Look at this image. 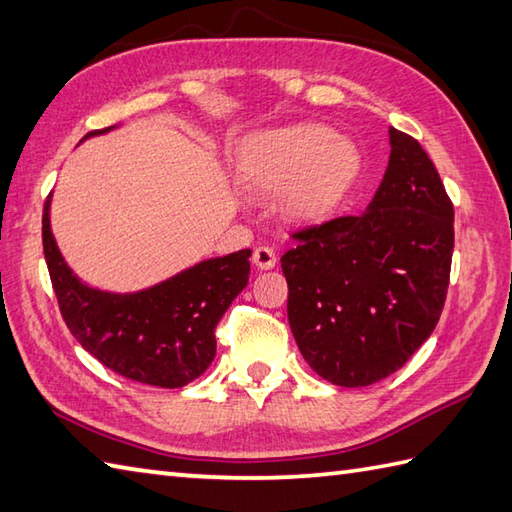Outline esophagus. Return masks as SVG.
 Wrapping results in <instances>:
<instances>
[{"label": "esophagus", "instance_id": "34e87169", "mask_svg": "<svg viewBox=\"0 0 512 512\" xmlns=\"http://www.w3.org/2000/svg\"><path fill=\"white\" fill-rule=\"evenodd\" d=\"M253 264H255L259 270L275 268V264H277L275 250L268 248V246H257V248L253 250Z\"/></svg>", "mask_w": 512, "mask_h": 512}]
</instances>
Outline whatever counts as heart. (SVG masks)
<instances>
[{"instance_id": "1", "label": "heart", "mask_w": 512, "mask_h": 512, "mask_svg": "<svg viewBox=\"0 0 512 512\" xmlns=\"http://www.w3.org/2000/svg\"><path fill=\"white\" fill-rule=\"evenodd\" d=\"M361 167L352 140L314 123L264 132L248 140L235 176L257 200H273L290 222H314L341 202Z\"/></svg>"}]
</instances>
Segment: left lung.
Wrapping results in <instances>:
<instances>
[{
    "mask_svg": "<svg viewBox=\"0 0 512 512\" xmlns=\"http://www.w3.org/2000/svg\"><path fill=\"white\" fill-rule=\"evenodd\" d=\"M389 165L361 215L295 233L281 257L288 321L321 378L367 387L436 330L453 255V204L416 138L389 127Z\"/></svg>",
    "mask_w": 512,
    "mask_h": 512,
    "instance_id": "8db88e82",
    "label": "left lung"
}]
</instances>
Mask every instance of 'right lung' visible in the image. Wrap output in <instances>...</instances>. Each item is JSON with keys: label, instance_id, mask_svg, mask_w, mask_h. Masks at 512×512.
<instances>
[{"label": "right lung", "instance_id": "obj_1", "mask_svg": "<svg viewBox=\"0 0 512 512\" xmlns=\"http://www.w3.org/2000/svg\"><path fill=\"white\" fill-rule=\"evenodd\" d=\"M41 224L61 317L83 350L112 372L154 387H184L206 372L215 356V325L248 284L250 248L204 259L147 290L118 295L83 284L65 264L50 231V195Z\"/></svg>", "mask_w": 512, "mask_h": 512}]
</instances>
